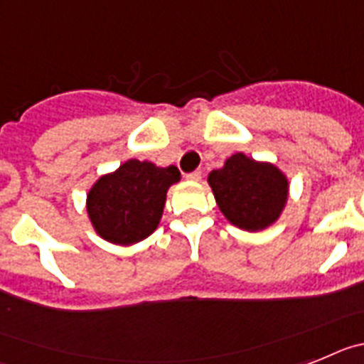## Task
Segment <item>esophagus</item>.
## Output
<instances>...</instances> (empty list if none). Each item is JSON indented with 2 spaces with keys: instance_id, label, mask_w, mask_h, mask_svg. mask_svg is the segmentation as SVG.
Returning <instances> with one entry per match:
<instances>
[{
  "instance_id": "esophagus-1",
  "label": "esophagus",
  "mask_w": 364,
  "mask_h": 364,
  "mask_svg": "<svg viewBox=\"0 0 364 364\" xmlns=\"http://www.w3.org/2000/svg\"><path fill=\"white\" fill-rule=\"evenodd\" d=\"M186 179H191V181H200L201 172H200V170H194V172L186 173Z\"/></svg>"
}]
</instances>
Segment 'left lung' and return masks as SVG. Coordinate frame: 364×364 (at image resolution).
<instances>
[{"instance_id": "8db88e82", "label": "left lung", "mask_w": 364, "mask_h": 364, "mask_svg": "<svg viewBox=\"0 0 364 364\" xmlns=\"http://www.w3.org/2000/svg\"><path fill=\"white\" fill-rule=\"evenodd\" d=\"M208 185L220 210L232 225L245 230L269 227L287 200V179L269 163L235 154L223 168L208 173Z\"/></svg>"}]
</instances>
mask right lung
Segmentation results:
<instances>
[{"mask_svg":"<svg viewBox=\"0 0 364 364\" xmlns=\"http://www.w3.org/2000/svg\"><path fill=\"white\" fill-rule=\"evenodd\" d=\"M179 178L176 166L159 168L148 161H126L117 172L100 178L87 194L95 230L119 245L144 240L159 225L166 191Z\"/></svg>","mask_w":364,"mask_h":364,"instance_id":"right-lung-1","label":"right lung"}]
</instances>
